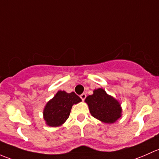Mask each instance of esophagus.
Wrapping results in <instances>:
<instances>
[{
    "instance_id": "esophagus-1",
    "label": "esophagus",
    "mask_w": 159,
    "mask_h": 159,
    "mask_svg": "<svg viewBox=\"0 0 159 159\" xmlns=\"http://www.w3.org/2000/svg\"><path fill=\"white\" fill-rule=\"evenodd\" d=\"M86 95L85 94V93H83V94L80 95V98H81V99H82V100H83V101L85 100V99H86Z\"/></svg>"
}]
</instances>
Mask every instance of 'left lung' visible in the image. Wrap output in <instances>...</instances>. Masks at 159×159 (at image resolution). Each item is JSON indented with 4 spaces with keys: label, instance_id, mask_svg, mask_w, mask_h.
Here are the masks:
<instances>
[{
    "label": "left lung",
    "instance_id": "obj_1",
    "mask_svg": "<svg viewBox=\"0 0 159 159\" xmlns=\"http://www.w3.org/2000/svg\"><path fill=\"white\" fill-rule=\"evenodd\" d=\"M91 115L104 123H113L122 116L121 105L102 88L94 89L85 99Z\"/></svg>",
    "mask_w": 159,
    "mask_h": 159
}]
</instances>
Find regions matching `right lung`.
I'll return each mask as SVG.
<instances>
[{
  "label": "right lung",
  "instance_id": "1",
  "mask_svg": "<svg viewBox=\"0 0 159 159\" xmlns=\"http://www.w3.org/2000/svg\"><path fill=\"white\" fill-rule=\"evenodd\" d=\"M81 99L75 93L58 91L50 99L43 109V119L47 125L60 126L70 116L72 106L81 102Z\"/></svg>",
  "mask_w": 159,
  "mask_h": 159
}]
</instances>
